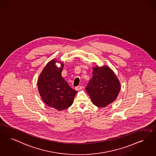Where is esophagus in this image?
<instances>
[{"label":"esophagus","instance_id":"esophagus-1","mask_svg":"<svg viewBox=\"0 0 156 156\" xmlns=\"http://www.w3.org/2000/svg\"><path fill=\"white\" fill-rule=\"evenodd\" d=\"M82 89H83V87L82 86H78V87H76L75 88L76 90H82Z\"/></svg>","mask_w":156,"mask_h":156}]
</instances>
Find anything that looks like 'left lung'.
I'll use <instances>...</instances> for the list:
<instances>
[{"label": "left lung", "mask_w": 156, "mask_h": 156, "mask_svg": "<svg viewBox=\"0 0 156 156\" xmlns=\"http://www.w3.org/2000/svg\"><path fill=\"white\" fill-rule=\"evenodd\" d=\"M121 84L114 71L107 66L93 67V76L86 91L92 102L99 107H105L116 100Z\"/></svg>", "instance_id": "obj_1"}]
</instances>
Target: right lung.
Instances as JSON below:
<instances>
[{"label": "right lung", "mask_w": 156, "mask_h": 156, "mask_svg": "<svg viewBox=\"0 0 156 156\" xmlns=\"http://www.w3.org/2000/svg\"><path fill=\"white\" fill-rule=\"evenodd\" d=\"M56 62L61 64L60 67L56 66ZM63 67V62L53 59L44 66L37 79L38 91L44 103L58 111L71 106L77 93L62 76Z\"/></svg>", "instance_id": "obj_1"}]
</instances>
